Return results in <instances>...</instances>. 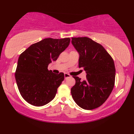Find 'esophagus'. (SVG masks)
<instances>
[{
    "instance_id": "esophagus-1",
    "label": "esophagus",
    "mask_w": 134,
    "mask_h": 134,
    "mask_svg": "<svg viewBox=\"0 0 134 134\" xmlns=\"http://www.w3.org/2000/svg\"><path fill=\"white\" fill-rule=\"evenodd\" d=\"M64 77H65V78L66 79L67 78H70V75L69 74H68V73H64Z\"/></svg>"
}]
</instances>
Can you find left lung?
<instances>
[{
  "label": "left lung",
  "instance_id": "8db88e82",
  "mask_svg": "<svg viewBox=\"0 0 134 134\" xmlns=\"http://www.w3.org/2000/svg\"><path fill=\"white\" fill-rule=\"evenodd\" d=\"M71 44L79 53V67L86 72L81 81L73 76L76 83L71 88L75 102L86 110L97 108L110 95L115 84L114 60L101 44L87 37H72Z\"/></svg>",
  "mask_w": 134,
  "mask_h": 134
}]
</instances>
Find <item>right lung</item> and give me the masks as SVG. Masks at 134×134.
Wrapping results in <instances>:
<instances>
[{
    "instance_id": "obj_1",
    "label": "right lung",
    "mask_w": 134,
    "mask_h": 134,
    "mask_svg": "<svg viewBox=\"0 0 134 134\" xmlns=\"http://www.w3.org/2000/svg\"><path fill=\"white\" fill-rule=\"evenodd\" d=\"M70 39L46 38L30 46L18 59L15 78L20 95L29 104L42 106L53 100L64 74L48 70V65L57 60L67 48Z\"/></svg>"
}]
</instances>
